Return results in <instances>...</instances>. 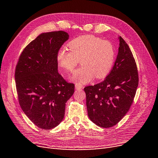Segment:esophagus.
<instances>
[{
	"instance_id": "34e87169",
	"label": "esophagus",
	"mask_w": 158,
	"mask_h": 158,
	"mask_svg": "<svg viewBox=\"0 0 158 158\" xmlns=\"http://www.w3.org/2000/svg\"><path fill=\"white\" fill-rule=\"evenodd\" d=\"M75 88H76V89H77V90H80V89H83V86L79 84H77L76 85H75Z\"/></svg>"
}]
</instances>
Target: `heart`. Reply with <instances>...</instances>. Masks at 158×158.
<instances>
[{
	"label": "heart",
	"instance_id": "1",
	"mask_svg": "<svg viewBox=\"0 0 158 158\" xmlns=\"http://www.w3.org/2000/svg\"><path fill=\"white\" fill-rule=\"evenodd\" d=\"M67 46L69 50L62 48L58 51L56 61L62 69L73 72L80 60L81 66L74 73L73 81L79 84H87L94 77L98 79L106 77L111 71L115 51L109 41L87 35L73 39Z\"/></svg>",
	"mask_w": 158,
	"mask_h": 158
}]
</instances>
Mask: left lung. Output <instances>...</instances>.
<instances>
[{"label": "left lung", "instance_id": "obj_1", "mask_svg": "<svg viewBox=\"0 0 158 158\" xmlns=\"http://www.w3.org/2000/svg\"><path fill=\"white\" fill-rule=\"evenodd\" d=\"M119 47L114 65L106 78L84 88L88 116L98 126L109 128L129 111L138 86V72L132 52L119 37Z\"/></svg>", "mask_w": 158, "mask_h": 158}]
</instances>
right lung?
<instances>
[{"label": "right lung", "mask_w": 158, "mask_h": 158, "mask_svg": "<svg viewBox=\"0 0 158 158\" xmlns=\"http://www.w3.org/2000/svg\"><path fill=\"white\" fill-rule=\"evenodd\" d=\"M69 35L63 31L40 34L20 54L15 79L19 102L38 127L51 129L62 121L65 103L74 91L58 72L56 54Z\"/></svg>", "instance_id": "add662e5"}]
</instances>
